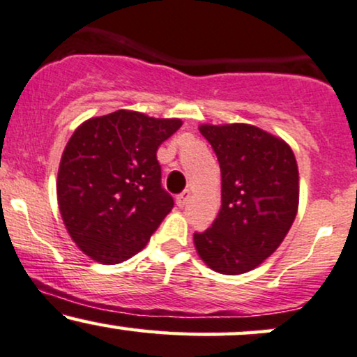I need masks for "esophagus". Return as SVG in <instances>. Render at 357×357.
<instances>
[{
  "label": "esophagus",
  "instance_id": "esophagus-1",
  "mask_svg": "<svg viewBox=\"0 0 357 357\" xmlns=\"http://www.w3.org/2000/svg\"><path fill=\"white\" fill-rule=\"evenodd\" d=\"M188 199H190V192L183 190L182 194H178L177 197H175V202H177L178 207H183V205L188 202Z\"/></svg>",
  "mask_w": 357,
  "mask_h": 357
}]
</instances>
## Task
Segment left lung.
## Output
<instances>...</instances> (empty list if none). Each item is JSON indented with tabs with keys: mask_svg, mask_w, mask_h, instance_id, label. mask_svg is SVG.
I'll return each instance as SVG.
<instances>
[{
	"mask_svg": "<svg viewBox=\"0 0 357 357\" xmlns=\"http://www.w3.org/2000/svg\"><path fill=\"white\" fill-rule=\"evenodd\" d=\"M220 165L222 205L212 227L194 234L211 269H255L287 236L299 205V172L286 142L247 123L200 125Z\"/></svg>",
	"mask_w": 357,
	"mask_h": 357,
	"instance_id": "8db88e82",
	"label": "left lung"
}]
</instances>
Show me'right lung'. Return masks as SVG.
Segmentation results:
<instances>
[{
	"mask_svg": "<svg viewBox=\"0 0 357 357\" xmlns=\"http://www.w3.org/2000/svg\"><path fill=\"white\" fill-rule=\"evenodd\" d=\"M180 127L178 119L116 110L75 130L58 170V207L93 261L120 264L140 252L172 211L157 150Z\"/></svg>",
	"mask_w": 357,
	"mask_h": 357,
	"instance_id": "right-lung-1",
	"label": "right lung"
}]
</instances>
